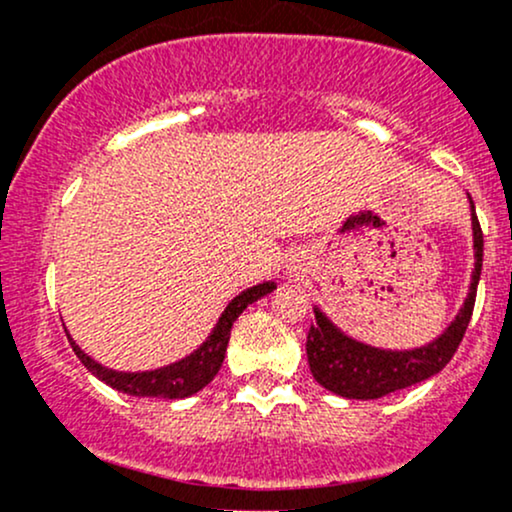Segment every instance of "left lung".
Returning <instances> with one entry per match:
<instances>
[{
  "instance_id": "1",
  "label": "left lung",
  "mask_w": 512,
  "mask_h": 512,
  "mask_svg": "<svg viewBox=\"0 0 512 512\" xmlns=\"http://www.w3.org/2000/svg\"><path fill=\"white\" fill-rule=\"evenodd\" d=\"M469 209H472L474 238L472 281H469L467 298H464L462 308L457 310L455 320L433 342L404 351L370 346L339 330L330 317L313 305L315 322L310 325L305 351H308L310 373L325 390L346 399H380L390 392L428 380L448 366L464 332H467L474 301H477L481 262H484V236H481L472 197H469Z\"/></svg>"
}]
</instances>
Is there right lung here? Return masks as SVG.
Returning <instances> with one entry per match:
<instances>
[{
	"instance_id": "obj_1",
	"label": "right lung",
	"mask_w": 512,
	"mask_h": 512,
	"mask_svg": "<svg viewBox=\"0 0 512 512\" xmlns=\"http://www.w3.org/2000/svg\"><path fill=\"white\" fill-rule=\"evenodd\" d=\"M276 289L274 281H262V284L250 286V289L240 291L231 303L226 305L219 320H216L214 330L209 332V337L192 351L190 356L180 358V361L170 363V366L156 368V370H142V373H125V370H113L103 363L93 361L91 356L74 342L72 337L67 339L72 344L74 354L79 356V361L96 375L98 380H103L105 385H110L117 392H125L132 397H158V399H185L195 392L207 387L214 375L219 373L223 356H226L228 339H231V327L238 320L240 313L248 308L250 303L260 301Z\"/></svg>"
}]
</instances>
